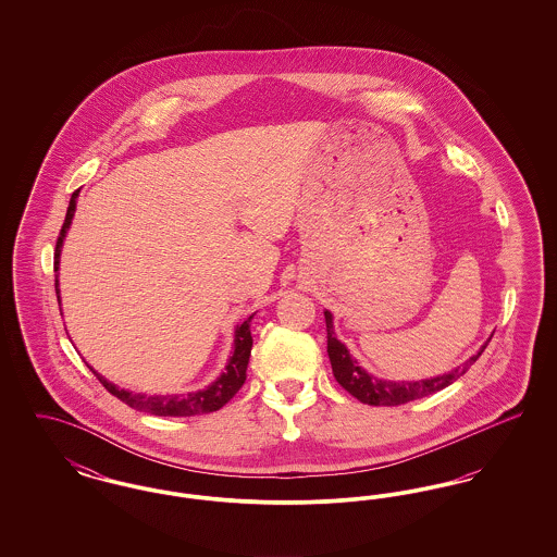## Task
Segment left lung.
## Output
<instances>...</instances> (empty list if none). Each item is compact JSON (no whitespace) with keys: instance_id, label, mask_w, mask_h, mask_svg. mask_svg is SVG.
<instances>
[{"instance_id":"left-lung-1","label":"left lung","mask_w":557,"mask_h":557,"mask_svg":"<svg viewBox=\"0 0 557 557\" xmlns=\"http://www.w3.org/2000/svg\"><path fill=\"white\" fill-rule=\"evenodd\" d=\"M325 327H327V355H330V363L336 382L345 388L346 393H350L352 397L366 405H384V407H395L403 405L416 398L428 397L434 395L443 388H447L457 377H461L466 371L470 370L476 363L478 357L482 355V350L491 343V338L484 343V346L478 350L474 357H470L463 366L450 370L449 373L436 375V377H428L420 382H391V380H377L363 370L357 359L350 357L348 348H346L334 332V321L332 313L325 311Z\"/></svg>"}]
</instances>
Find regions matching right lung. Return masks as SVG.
Instances as JSON below:
<instances>
[{
	"label": "right lung",
	"mask_w": 557,
	"mask_h": 557,
	"mask_svg": "<svg viewBox=\"0 0 557 557\" xmlns=\"http://www.w3.org/2000/svg\"><path fill=\"white\" fill-rule=\"evenodd\" d=\"M77 196L79 189L71 196L69 202V211L64 216L60 236L55 242V255H53V271H58L60 263V248L64 236L71 227L73 214L77 209ZM55 294H58V302H60V290H58V277H55ZM255 315L242 321L236 327V336H234V352L225 366V371L212 382L211 386H207L205 391H196V393H187V395H141V393H129L125 388L114 386L112 382H108L107 377H102L94 368L89 370L96 373V377L102 382V386L107 388L110 395L121 398L125 405H129L132 409L144 411V413H152V416H164V418H189V416H202V413H212L219 411L230 398L234 397L242 388V384L246 382V368H248V359H250V348H252V334H250V321Z\"/></svg>",
	"instance_id": "obj_1"
}]
</instances>
